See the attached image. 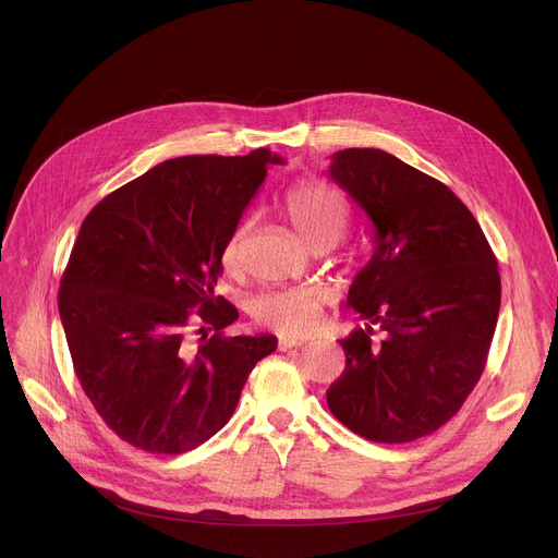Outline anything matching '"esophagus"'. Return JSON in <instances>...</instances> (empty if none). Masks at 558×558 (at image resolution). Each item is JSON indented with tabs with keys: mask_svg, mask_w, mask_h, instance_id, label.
<instances>
[{
	"mask_svg": "<svg viewBox=\"0 0 558 558\" xmlns=\"http://www.w3.org/2000/svg\"><path fill=\"white\" fill-rule=\"evenodd\" d=\"M306 344V340H293V338H282L280 342H278V349L280 351H289V349H298V347H304Z\"/></svg>",
	"mask_w": 558,
	"mask_h": 558,
	"instance_id": "esophagus-1",
	"label": "esophagus"
}]
</instances>
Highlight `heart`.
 Returning <instances> with one entry per match:
<instances>
[{
  "label": "heart",
  "mask_w": 558,
  "mask_h": 558,
  "mask_svg": "<svg viewBox=\"0 0 558 558\" xmlns=\"http://www.w3.org/2000/svg\"><path fill=\"white\" fill-rule=\"evenodd\" d=\"M282 211L300 241L306 247H333L349 227V207L340 192L320 183L302 181L291 185L282 196ZM247 225H238L222 247V265L227 271H238L243 265V238ZM254 320L284 338L306 336L320 320L323 298L315 289H282L265 291L250 302Z\"/></svg>",
  "instance_id": "1"
}]
</instances>
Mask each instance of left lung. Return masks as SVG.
I'll return each instance as SVG.
<instances>
[{"label":"left lung","instance_id":"obj_1","mask_svg":"<svg viewBox=\"0 0 558 558\" xmlns=\"http://www.w3.org/2000/svg\"><path fill=\"white\" fill-rule=\"evenodd\" d=\"M329 177L375 233L347 295L364 327L340 340L347 366L327 402L368 441H415L457 415L484 373L501 304L497 258L444 183L384 149L336 151Z\"/></svg>","mask_w":558,"mask_h":558}]
</instances>
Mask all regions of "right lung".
I'll list each match as a JSON object with an SVG mask.
<instances>
[{"instance_id": "1", "label": "right lung", "mask_w": 558, "mask_h": 558, "mask_svg": "<svg viewBox=\"0 0 558 558\" xmlns=\"http://www.w3.org/2000/svg\"><path fill=\"white\" fill-rule=\"evenodd\" d=\"M267 147L179 156L86 216L59 287L74 373L123 441L181 454L233 415L276 336L222 331L238 311L214 295L222 247L263 185Z\"/></svg>"}]
</instances>
